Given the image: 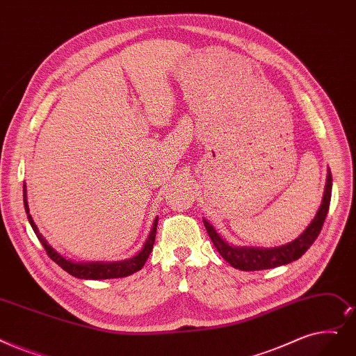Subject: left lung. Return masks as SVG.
<instances>
[{"label":"left lung","mask_w":356,"mask_h":356,"mask_svg":"<svg viewBox=\"0 0 356 356\" xmlns=\"http://www.w3.org/2000/svg\"><path fill=\"white\" fill-rule=\"evenodd\" d=\"M330 197H332V173L327 168V177H326V186H324V195L321 205L313 218V221L308 224V227L302 231V233L296 238L286 244L277 245V247H247V245H233L227 240H224L212 224H209L204 218L205 228L208 234L215 245V249L225 259V261L240 270H264V269H272L282 266L291 261L300 259L310 245L314 243L317 236L320 234L321 227L330 207Z\"/></svg>","instance_id":"obj_1"}]
</instances>
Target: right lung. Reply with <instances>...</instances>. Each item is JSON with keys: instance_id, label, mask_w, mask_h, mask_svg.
<instances>
[{"instance_id": "add662e5", "label": "right lung", "mask_w": 356, "mask_h": 356, "mask_svg": "<svg viewBox=\"0 0 356 356\" xmlns=\"http://www.w3.org/2000/svg\"><path fill=\"white\" fill-rule=\"evenodd\" d=\"M23 200H24V209L27 213V220L32 225L36 237L44 247L46 253L55 261L56 265H59L65 272L70 275L80 277V280H113V277H125L129 276L138 270H141L143 266L145 265V261L152 252L154 241H156V233H157V224H159V216L152 222V228L148 234V238L145 240L143 249L140 253H136L135 256L125 259V260H119V261H74L71 259L64 257L60 253H58L54 247L46 241V238L40 234V231L38 225L35 224L32 215H30L29 211V202H27V188L26 183L23 184Z\"/></svg>"}]
</instances>
